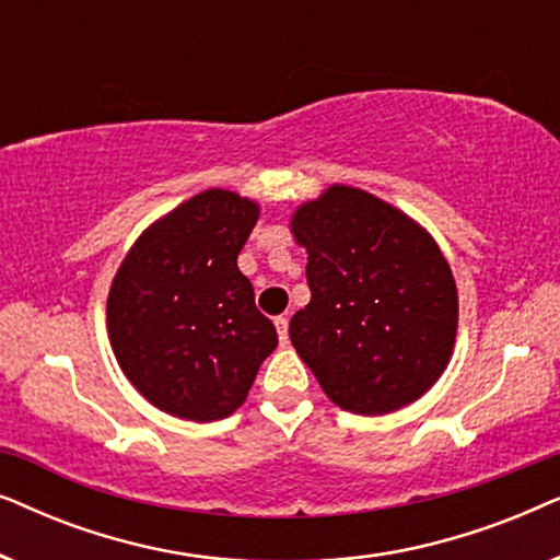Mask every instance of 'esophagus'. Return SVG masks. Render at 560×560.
<instances>
[{
	"instance_id": "1",
	"label": "esophagus",
	"mask_w": 560,
	"mask_h": 560,
	"mask_svg": "<svg viewBox=\"0 0 560 560\" xmlns=\"http://www.w3.org/2000/svg\"><path fill=\"white\" fill-rule=\"evenodd\" d=\"M275 328H278L280 343H288V318H285V316H278V318H275Z\"/></svg>"
}]
</instances>
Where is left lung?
Masks as SVG:
<instances>
[{"label":"left lung","instance_id":"8db88e82","mask_svg":"<svg viewBox=\"0 0 560 560\" xmlns=\"http://www.w3.org/2000/svg\"><path fill=\"white\" fill-rule=\"evenodd\" d=\"M293 234L308 252L311 303L290 341L343 410L385 416L418 400L446 370L458 298L435 242L402 211L331 186L301 206Z\"/></svg>","mask_w":560,"mask_h":560}]
</instances>
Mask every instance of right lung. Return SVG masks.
<instances>
[{"mask_svg":"<svg viewBox=\"0 0 560 560\" xmlns=\"http://www.w3.org/2000/svg\"><path fill=\"white\" fill-rule=\"evenodd\" d=\"M257 213L232 190H203L155 221L112 282L106 324L117 362L171 416L206 423L234 412L278 347L236 267Z\"/></svg>","mask_w":560,"mask_h":560,"instance_id":"right-lung-1","label":"right lung"}]
</instances>
